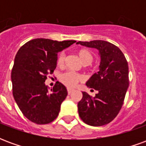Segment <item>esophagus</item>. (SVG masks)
Returning <instances> with one entry per match:
<instances>
[{
    "mask_svg": "<svg viewBox=\"0 0 146 146\" xmlns=\"http://www.w3.org/2000/svg\"><path fill=\"white\" fill-rule=\"evenodd\" d=\"M67 92H68V94H69V95H70V94L73 92V90H71V89H67Z\"/></svg>",
    "mask_w": 146,
    "mask_h": 146,
    "instance_id": "34e87169",
    "label": "esophagus"
}]
</instances>
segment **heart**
Instances as JSON below:
<instances>
[{
  "label": "heart",
  "instance_id": "obj_1",
  "mask_svg": "<svg viewBox=\"0 0 146 146\" xmlns=\"http://www.w3.org/2000/svg\"><path fill=\"white\" fill-rule=\"evenodd\" d=\"M77 54L84 65L91 63L93 59L92 53L87 49H80L77 51ZM65 59H66L65 53L61 52L57 58L58 66H63ZM83 80L84 78L81 75L73 73V72H66V73H62L59 76L60 82L69 88H73L74 87H76L78 83L83 81Z\"/></svg>",
  "mask_w": 146,
  "mask_h": 146
}]
</instances>
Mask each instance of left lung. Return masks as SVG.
<instances>
[{
    "label": "left lung",
    "mask_w": 146,
    "mask_h": 146,
    "mask_svg": "<svg viewBox=\"0 0 146 146\" xmlns=\"http://www.w3.org/2000/svg\"><path fill=\"white\" fill-rule=\"evenodd\" d=\"M77 44L98 51L101 61L99 70L86 82L88 88L98 93L94 98L83 92L78 102L80 119L88 125L98 127L107 124L119 113L128 88V64L118 47L105 40L78 41Z\"/></svg>",
    "instance_id": "8db88e82"
}]
</instances>
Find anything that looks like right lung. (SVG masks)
<instances>
[{"label": "right lung", "instance_id": "add662e5", "mask_svg": "<svg viewBox=\"0 0 146 146\" xmlns=\"http://www.w3.org/2000/svg\"><path fill=\"white\" fill-rule=\"evenodd\" d=\"M50 39L31 40L18 51L11 70L12 93L24 116L36 124H47L57 118L66 88L57 81L48 90L45 80L57 66V54L75 43Z\"/></svg>", "mask_w": 146, "mask_h": 146}]
</instances>
